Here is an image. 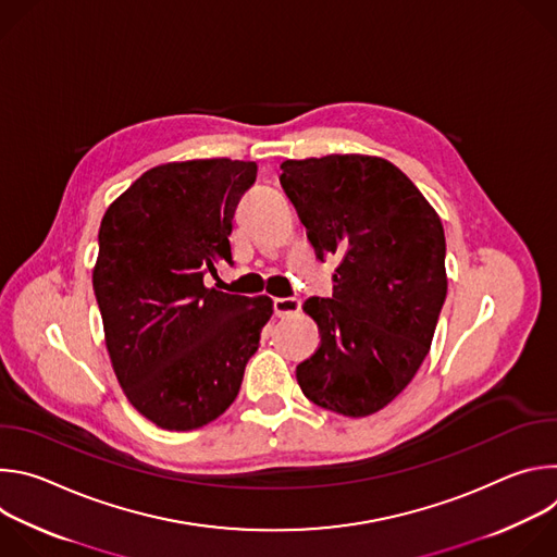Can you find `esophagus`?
<instances>
[{
  "label": "esophagus",
  "instance_id": "obj_1",
  "mask_svg": "<svg viewBox=\"0 0 557 557\" xmlns=\"http://www.w3.org/2000/svg\"><path fill=\"white\" fill-rule=\"evenodd\" d=\"M273 308H275L277 317H293V314L299 312L301 299L299 297H277L273 301Z\"/></svg>",
  "mask_w": 557,
  "mask_h": 557
}]
</instances>
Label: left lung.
<instances>
[{
  "mask_svg": "<svg viewBox=\"0 0 557 557\" xmlns=\"http://www.w3.org/2000/svg\"><path fill=\"white\" fill-rule=\"evenodd\" d=\"M280 183L317 258H339L333 297L304 301L322 342L297 366V383L314 406L352 419L374 414L430 352L447 295L441 218L379 156L284 161Z\"/></svg>",
  "mask_w": 557,
  "mask_h": 557,
  "instance_id": "left-lung-1",
  "label": "left lung"
}]
</instances>
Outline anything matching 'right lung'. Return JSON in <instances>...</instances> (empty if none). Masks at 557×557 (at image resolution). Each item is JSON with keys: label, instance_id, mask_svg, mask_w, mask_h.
Masks as SVG:
<instances>
[{"label": "right lung", "instance_id": "1", "mask_svg": "<svg viewBox=\"0 0 557 557\" xmlns=\"http://www.w3.org/2000/svg\"><path fill=\"white\" fill-rule=\"evenodd\" d=\"M256 174L231 158L158 165L101 220L92 286L110 361L127 401L163 430L202 428L235 401L273 314L267 295L205 284L218 260L233 264V213Z\"/></svg>", "mask_w": 557, "mask_h": 557}]
</instances>
